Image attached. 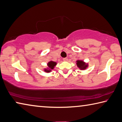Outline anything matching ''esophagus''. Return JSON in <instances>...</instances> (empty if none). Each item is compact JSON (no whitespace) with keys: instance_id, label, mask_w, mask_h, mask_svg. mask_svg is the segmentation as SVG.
<instances>
[{"instance_id":"34e87169","label":"esophagus","mask_w":122,"mask_h":122,"mask_svg":"<svg viewBox=\"0 0 122 122\" xmlns=\"http://www.w3.org/2000/svg\"><path fill=\"white\" fill-rule=\"evenodd\" d=\"M63 60L64 61H67L68 60V58H67V57H65V58H63Z\"/></svg>"}]
</instances>
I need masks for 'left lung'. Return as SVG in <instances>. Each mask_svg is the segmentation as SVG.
Listing matches in <instances>:
<instances>
[{"label":"left lung","mask_w":122,"mask_h":122,"mask_svg":"<svg viewBox=\"0 0 122 122\" xmlns=\"http://www.w3.org/2000/svg\"><path fill=\"white\" fill-rule=\"evenodd\" d=\"M76 62L77 67L81 70H84L87 69L88 67V63H86L81 60H77Z\"/></svg>","instance_id":"1"}]
</instances>
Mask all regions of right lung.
<instances>
[{
	"label": "right lung",
	"instance_id": "1",
	"mask_svg": "<svg viewBox=\"0 0 122 122\" xmlns=\"http://www.w3.org/2000/svg\"><path fill=\"white\" fill-rule=\"evenodd\" d=\"M56 64L57 63L56 62H54L53 61H49L47 63V68H44V71L46 73H49V72H52V70L54 69L55 66L56 65Z\"/></svg>",
	"mask_w": 122,
	"mask_h": 122
}]
</instances>
